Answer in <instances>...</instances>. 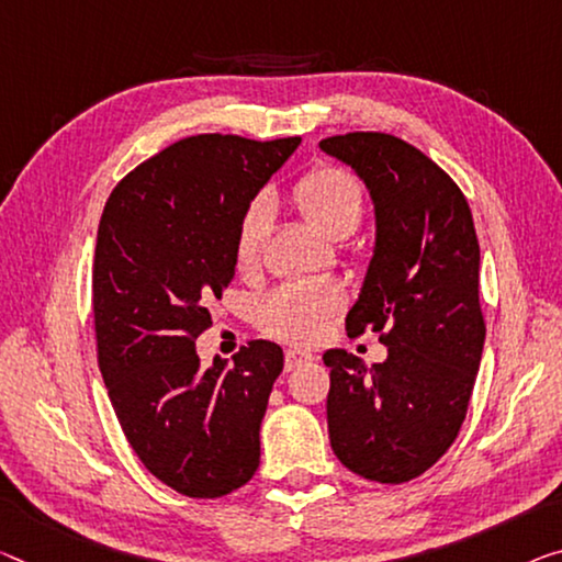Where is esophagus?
I'll list each match as a JSON object with an SVG mask.
<instances>
[{"instance_id": "esophagus-1", "label": "esophagus", "mask_w": 562, "mask_h": 562, "mask_svg": "<svg viewBox=\"0 0 562 562\" xmlns=\"http://www.w3.org/2000/svg\"><path fill=\"white\" fill-rule=\"evenodd\" d=\"M314 359H316L314 353H308V351H301V349H289V351H286V371L299 369L301 364H311V361H314Z\"/></svg>"}]
</instances>
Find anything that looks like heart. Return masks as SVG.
<instances>
[{
  "mask_svg": "<svg viewBox=\"0 0 562 562\" xmlns=\"http://www.w3.org/2000/svg\"><path fill=\"white\" fill-rule=\"evenodd\" d=\"M293 203L318 233L329 238L351 236L364 215V186L341 166H318L293 186ZM271 231V203L256 198L248 203L236 228L238 271H254ZM344 306V296L329 283H286L258 306V326L276 339L308 344L326 331V324Z\"/></svg>",
  "mask_w": 562,
  "mask_h": 562,
  "instance_id": "b5f03b06",
  "label": "heart"
}]
</instances>
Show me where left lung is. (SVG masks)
Returning a JSON list of instances; mask_svg holds the SVG:
<instances>
[{"label": "left lung", "mask_w": 562, "mask_h": 562, "mask_svg": "<svg viewBox=\"0 0 562 562\" xmlns=\"http://www.w3.org/2000/svg\"><path fill=\"white\" fill-rule=\"evenodd\" d=\"M322 150L364 178L376 246L347 331L379 334L382 364L324 353L331 450L359 477L402 485L460 435L477 376L485 316L480 244L468 198L414 145L386 133L324 137Z\"/></svg>", "instance_id": "left-lung-1"}]
</instances>
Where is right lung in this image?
<instances>
[{"mask_svg":"<svg viewBox=\"0 0 562 562\" xmlns=\"http://www.w3.org/2000/svg\"><path fill=\"white\" fill-rule=\"evenodd\" d=\"M301 137L193 135L112 188L92 263L98 364L145 470L180 495L213 499L258 470L261 419L283 351L251 341L201 369L209 301L236 273V228Z\"/></svg>","mask_w":562,"mask_h":562,"instance_id":"right-lung-1","label":"right lung"}]
</instances>
